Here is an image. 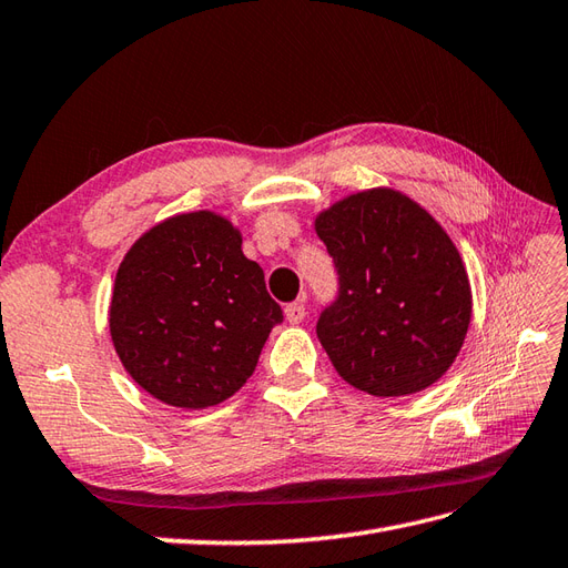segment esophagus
<instances>
[{
	"mask_svg": "<svg viewBox=\"0 0 568 568\" xmlns=\"http://www.w3.org/2000/svg\"><path fill=\"white\" fill-rule=\"evenodd\" d=\"M305 314H307L305 302H290V305L285 307V320L290 324H300L302 320H305Z\"/></svg>",
	"mask_w": 568,
	"mask_h": 568,
	"instance_id": "obj_1",
	"label": "esophagus"
}]
</instances>
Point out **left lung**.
I'll use <instances>...</instances> for the list:
<instances>
[{"mask_svg":"<svg viewBox=\"0 0 568 568\" xmlns=\"http://www.w3.org/2000/svg\"><path fill=\"white\" fill-rule=\"evenodd\" d=\"M314 227L338 281L316 320L336 373L373 397L440 379L471 316L467 271L440 224L412 197L373 189L324 210Z\"/></svg>","mask_w":568,"mask_h":568,"instance_id":"obj_1","label":"left lung"}]
</instances>
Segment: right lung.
I'll return each mask as SVG.
<instances>
[{
    "instance_id": "1",
    "label": "right lung",
    "mask_w": 568,
    "mask_h": 568,
    "mask_svg": "<svg viewBox=\"0 0 568 568\" xmlns=\"http://www.w3.org/2000/svg\"><path fill=\"white\" fill-rule=\"evenodd\" d=\"M118 358L154 399L215 406L254 375L283 310L232 224L201 210L169 217L125 254L111 300Z\"/></svg>"
}]
</instances>
